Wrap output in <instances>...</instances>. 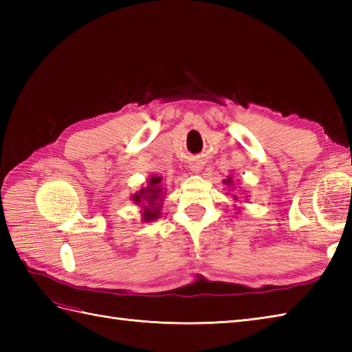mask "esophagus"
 I'll use <instances>...</instances> for the list:
<instances>
[{
	"instance_id": "34e87169",
	"label": "esophagus",
	"mask_w": 352,
	"mask_h": 352,
	"mask_svg": "<svg viewBox=\"0 0 352 352\" xmlns=\"http://www.w3.org/2000/svg\"><path fill=\"white\" fill-rule=\"evenodd\" d=\"M190 169H192L193 172H199L201 169H203V162H201V160H193V162L190 163Z\"/></svg>"
}]
</instances>
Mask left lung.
I'll use <instances>...</instances> for the list:
<instances>
[{
  "label": "left lung",
  "mask_w": 352,
  "mask_h": 352,
  "mask_svg": "<svg viewBox=\"0 0 352 352\" xmlns=\"http://www.w3.org/2000/svg\"><path fill=\"white\" fill-rule=\"evenodd\" d=\"M223 184H227V186H233V178L228 177L227 180H223ZM233 198H234V199H237V197H236V195H234Z\"/></svg>",
  "instance_id": "obj_1"
}]
</instances>
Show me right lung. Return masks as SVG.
Listing matches in <instances>:
<instances>
[{"mask_svg":"<svg viewBox=\"0 0 352 352\" xmlns=\"http://www.w3.org/2000/svg\"><path fill=\"white\" fill-rule=\"evenodd\" d=\"M162 178L153 175L148 178L146 186L142 188L139 192L134 193L131 199L134 201V204H142L140 207H144L142 210V219L145 222H151L157 219L160 216V208H162V188H160Z\"/></svg>","mask_w":352,"mask_h":352,"instance_id":"1","label":"right lung"}]
</instances>
